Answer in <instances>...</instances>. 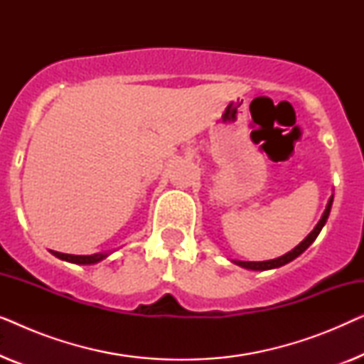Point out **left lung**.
Listing matches in <instances>:
<instances>
[{"instance_id": "left-lung-1", "label": "left lung", "mask_w": 364, "mask_h": 364, "mask_svg": "<svg viewBox=\"0 0 364 364\" xmlns=\"http://www.w3.org/2000/svg\"><path fill=\"white\" fill-rule=\"evenodd\" d=\"M331 203H333V196L330 197V200H328L326 203V208L325 212H323V215L320 220H318V223L315 225V228L308 233V235L305 237V240L298 243V245L293 248V250H290L288 253H285V255L278 257V258H273V260H265V262H242V260H233V263L238 267L242 268H247V270H255V272H263V270H272V268H280L283 265H287V263H290L291 260H295L296 257H300L303 252L306 250L308 247L311 245L313 242L316 240V237L320 235L321 228L325 227V223L328 220V215H330V210H331Z\"/></svg>"}]
</instances>
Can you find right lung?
Returning <instances> with one entry per match:
<instances>
[{
	"instance_id": "right-lung-1",
	"label": "right lung",
	"mask_w": 364,
	"mask_h": 364,
	"mask_svg": "<svg viewBox=\"0 0 364 364\" xmlns=\"http://www.w3.org/2000/svg\"><path fill=\"white\" fill-rule=\"evenodd\" d=\"M54 257H58L59 260L69 262V263H76V265H94V263L102 262L104 258H107L111 253L107 252H101V253H94V255H69V253H61V252H54L51 250Z\"/></svg>"
}]
</instances>
